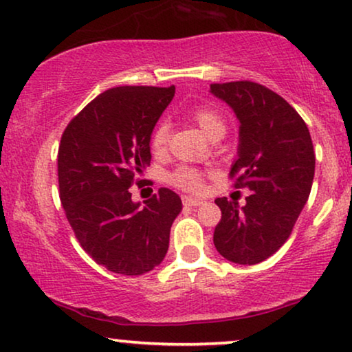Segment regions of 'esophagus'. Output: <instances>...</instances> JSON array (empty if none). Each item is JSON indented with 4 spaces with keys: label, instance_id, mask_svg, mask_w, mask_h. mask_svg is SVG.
Listing matches in <instances>:
<instances>
[{
    "label": "esophagus",
    "instance_id": "1",
    "mask_svg": "<svg viewBox=\"0 0 352 352\" xmlns=\"http://www.w3.org/2000/svg\"><path fill=\"white\" fill-rule=\"evenodd\" d=\"M182 204H184L186 207H199V205L204 204V200L199 197H182Z\"/></svg>",
    "mask_w": 352,
    "mask_h": 352
}]
</instances>
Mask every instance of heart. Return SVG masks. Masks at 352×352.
I'll use <instances>...</instances> for the list:
<instances>
[{
	"label": "heart",
	"instance_id": "heart-1",
	"mask_svg": "<svg viewBox=\"0 0 352 352\" xmlns=\"http://www.w3.org/2000/svg\"><path fill=\"white\" fill-rule=\"evenodd\" d=\"M192 121L200 127V131L204 132L208 139H213V137L218 134H225L226 132V122L223 120L220 113H217L215 109L210 108H197L190 115ZM168 126L165 122L158 124L155 127L152 139H150V145H152L153 152H162L163 148L166 147L168 142ZM170 181L173 184L181 187L184 190H199L202 187V176L197 170H192V168H179L173 173Z\"/></svg>",
	"mask_w": 352,
	"mask_h": 352
}]
</instances>
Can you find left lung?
<instances>
[{
    "label": "left lung",
    "mask_w": 352,
    "mask_h": 352,
    "mask_svg": "<svg viewBox=\"0 0 352 352\" xmlns=\"http://www.w3.org/2000/svg\"><path fill=\"white\" fill-rule=\"evenodd\" d=\"M210 94L230 107L239 121L237 158L231 176L249 197H218L221 220L213 232L220 255L239 265H255L286 243L307 202L314 173L310 132L298 111L267 87L249 80L212 84Z\"/></svg>",
    "instance_id": "obj_1"
}]
</instances>
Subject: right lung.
<instances>
[{
  "instance_id": "right-lung-1",
  "label": "right lung",
  "mask_w": 352,
  "mask_h": 352,
  "mask_svg": "<svg viewBox=\"0 0 352 352\" xmlns=\"http://www.w3.org/2000/svg\"><path fill=\"white\" fill-rule=\"evenodd\" d=\"M173 97L175 85L109 89L63 132L59 199L82 249L113 273L142 275L168 252L179 195L162 187L140 205L129 187L150 165L153 127Z\"/></svg>"
}]
</instances>
